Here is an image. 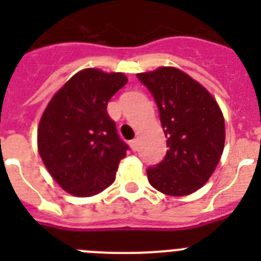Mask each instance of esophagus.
Returning a JSON list of instances; mask_svg holds the SVG:
<instances>
[{"label": "esophagus", "instance_id": "1", "mask_svg": "<svg viewBox=\"0 0 261 261\" xmlns=\"http://www.w3.org/2000/svg\"><path fill=\"white\" fill-rule=\"evenodd\" d=\"M129 145H130V147H132V150L136 151L138 149V142L137 140H132V141H129Z\"/></svg>", "mask_w": 261, "mask_h": 261}]
</instances>
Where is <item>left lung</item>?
I'll list each match as a JSON object with an SVG mask.
<instances>
[{
  "instance_id": "obj_1",
  "label": "left lung",
  "mask_w": 261,
  "mask_h": 261,
  "mask_svg": "<svg viewBox=\"0 0 261 261\" xmlns=\"http://www.w3.org/2000/svg\"><path fill=\"white\" fill-rule=\"evenodd\" d=\"M137 78L158 106L168 150L146 170L149 183L168 196L201 188L216 170L225 145V120L213 96L184 71L162 66Z\"/></svg>"
}]
</instances>
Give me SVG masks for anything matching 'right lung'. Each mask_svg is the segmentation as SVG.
<instances>
[{
	"instance_id": "obj_1",
	"label": "right lung",
	"mask_w": 261,
	"mask_h": 261,
	"mask_svg": "<svg viewBox=\"0 0 261 261\" xmlns=\"http://www.w3.org/2000/svg\"><path fill=\"white\" fill-rule=\"evenodd\" d=\"M126 82L123 73L91 68L78 71L41 116L39 154L53 179L70 195L89 197L114 183L129 147L117 135L107 105Z\"/></svg>"
}]
</instances>
